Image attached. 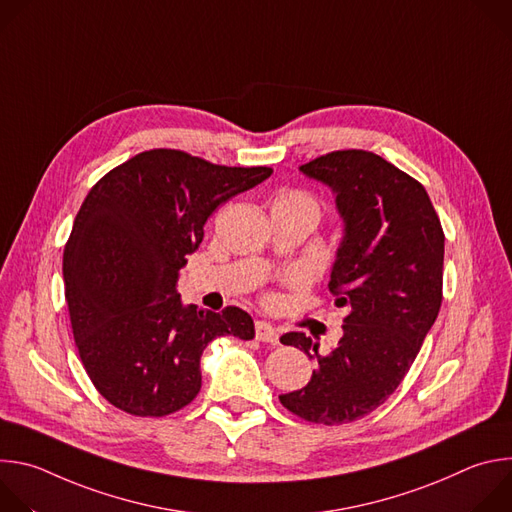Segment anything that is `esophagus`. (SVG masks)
<instances>
[{"mask_svg": "<svg viewBox=\"0 0 512 512\" xmlns=\"http://www.w3.org/2000/svg\"><path fill=\"white\" fill-rule=\"evenodd\" d=\"M255 336H257L259 342H269V344L279 342V332L267 322H257L255 324Z\"/></svg>", "mask_w": 512, "mask_h": 512, "instance_id": "34e87169", "label": "esophagus"}]
</instances>
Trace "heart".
Listing matches in <instances>:
<instances>
[{"label":"heart","mask_w":512,"mask_h":512,"mask_svg":"<svg viewBox=\"0 0 512 512\" xmlns=\"http://www.w3.org/2000/svg\"><path fill=\"white\" fill-rule=\"evenodd\" d=\"M275 204H285V206H291V208H298L306 214H310L314 221L318 223L320 218V202L316 196H312L310 192H304V190H289V192H283Z\"/></svg>","instance_id":"obj_1"}]
</instances>
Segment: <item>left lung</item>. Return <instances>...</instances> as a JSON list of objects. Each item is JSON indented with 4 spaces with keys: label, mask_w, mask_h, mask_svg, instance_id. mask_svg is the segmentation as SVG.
Returning <instances> with one entry per match:
<instances>
[{
    "label": "left lung",
    "mask_w": 512,
    "mask_h": 512,
    "mask_svg": "<svg viewBox=\"0 0 512 512\" xmlns=\"http://www.w3.org/2000/svg\"><path fill=\"white\" fill-rule=\"evenodd\" d=\"M300 170L336 192L344 239L328 287L348 314L328 354L302 332L281 336L316 371L279 401L310 423H352L393 395L433 326L446 237L423 184L373 152L338 150Z\"/></svg>",
    "instance_id": "8db88e82"
}]
</instances>
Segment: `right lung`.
<instances>
[{
	"label": "right lung",
	"mask_w": 512,
	"mask_h": 512,
	"mask_svg": "<svg viewBox=\"0 0 512 512\" xmlns=\"http://www.w3.org/2000/svg\"><path fill=\"white\" fill-rule=\"evenodd\" d=\"M271 174L158 148L89 190L64 245V298L83 367L111 405L135 417L180 411L200 391L206 344L255 336L237 306H182L176 279L208 216Z\"/></svg>",
	"instance_id": "right-lung-1"
}]
</instances>
